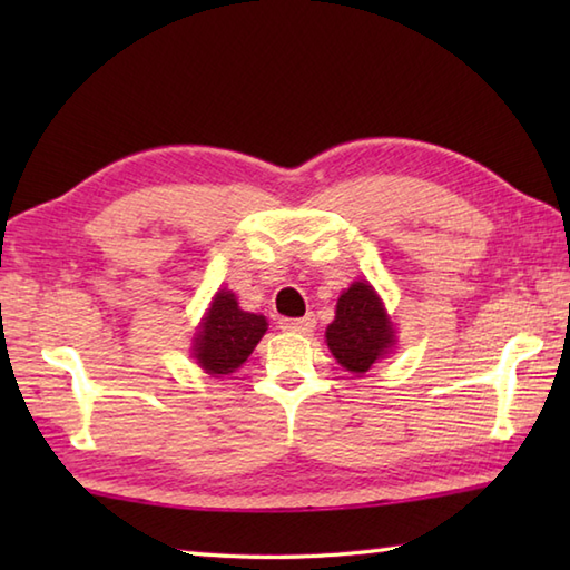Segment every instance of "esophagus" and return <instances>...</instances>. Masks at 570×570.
Listing matches in <instances>:
<instances>
[{"label":"esophagus","instance_id":"1","mask_svg":"<svg viewBox=\"0 0 570 570\" xmlns=\"http://www.w3.org/2000/svg\"><path fill=\"white\" fill-rule=\"evenodd\" d=\"M278 328L282 331H292V333H311L316 328V316L308 313L304 318H282L278 321Z\"/></svg>","mask_w":570,"mask_h":570}]
</instances>
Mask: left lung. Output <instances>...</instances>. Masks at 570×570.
<instances>
[{"label":"left lung","instance_id":"8db88e82","mask_svg":"<svg viewBox=\"0 0 570 570\" xmlns=\"http://www.w3.org/2000/svg\"><path fill=\"white\" fill-rule=\"evenodd\" d=\"M333 357L353 374H365L374 362L392 353L396 335L382 298L370 282L350 284L335 306V321L325 328Z\"/></svg>","mask_w":570,"mask_h":570}]
</instances>
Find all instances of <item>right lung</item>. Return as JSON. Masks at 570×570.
<instances>
[{
  "label": "right lung",
  "instance_id": "obj_1",
  "mask_svg": "<svg viewBox=\"0 0 570 570\" xmlns=\"http://www.w3.org/2000/svg\"><path fill=\"white\" fill-rule=\"evenodd\" d=\"M266 318L237 306V298L227 288L215 294L200 328L193 337V357L208 374H229L242 367L252 350L266 333Z\"/></svg>",
  "mask_w": 570,
  "mask_h": 570
}]
</instances>
